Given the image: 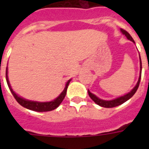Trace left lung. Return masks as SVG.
I'll return each instance as SVG.
<instances>
[{
	"mask_svg": "<svg viewBox=\"0 0 149 149\" xmlns=\"http://www.w3.org/2000/svg\"><path fill=\"white\" fill-rule=\"evenodd\" d=\"M120 31H121V32H122L124 35H125V36L127 37L129 40L132 41L133 42H134V39L132 38V37L131 36H130V34L127 32V31H125V30H124V29H120ZM140 66H141V72H140V76H139V81H138V83H137L136 86H134V88H133V90H132L131 92H129L128 93H127L126 95H124L122 96V97H118L117 98V99H114L113 100H101L100 99V98L97 97L94 94H93V93H91L90 91H88V94L89 96H90V97L91 98V99L93 100V101L95 102L96 104H98L99 106L100 107H107V108H111V107H117V106H119V105H120V104H124L125 102H126L127 100H128L130 99V98L132 97V96L134 95V93H136L137 90H138V88H139V84H140V80H141V57H140Z\"/></svg>",
	"mask_w": 149,
	"mask_h": 149,
	"instance_id": "obj_1",
	"label": "left lung"
}]
</instances>
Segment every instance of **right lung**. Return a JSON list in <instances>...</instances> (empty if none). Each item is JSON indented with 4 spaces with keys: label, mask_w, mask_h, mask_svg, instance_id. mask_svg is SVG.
Instances as JSON below:
<instances>
[{
    "label": "right lung",
    "mask_w": 149,
    "mask_h": 149,
    "mask_svg": "<svg viewBox=\"0 0 149 149\" xmlns=\"http://www.w3.org/2000/svg\"><path fill=\"white\" fill-rule=\"evenodd\" d=\"M6 80H7V84H8V87L10 89V92H11V93H12V95L14 96V97L15 98V100H17V102L20 104V105H22V107H25V108L27 109H29V110H31V111H38V112H45V111H52V110L57 108V107L59 106V104L63 102V99L65 98L68 86H69V84H70V82L71 79H70V80L66 83V85H65V89H64V91L62 92V93L58 96V97L50 102H43V103L42 102L31 101V100H28L23 99V98L18 97V96L13 91V90L11 89V87H10V86L9 81H8V68L6 69Z\"/></svg>",
    "instance_id": "1"
}]
</instances>
